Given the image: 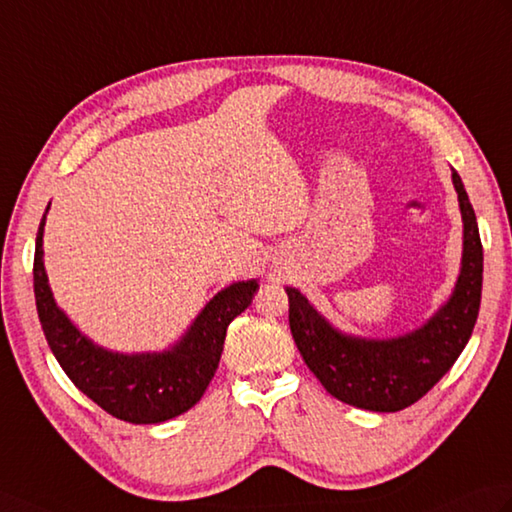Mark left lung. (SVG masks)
<instances>
[{"mask_svg": "<svg viewBox=\"0 0 512 512\" xmlns=\"http://www.w3.org/2000/svg\"><path fill=\"white\" fill-rule=\"evenodd\" d=\"M462 213V266L449 301L406 336L366 340L342 334L310 301L285 288L290 331L305 364L329 395L373 412H397L419 401L467 347L480 312L482 242L475 211L458 172H451Z\"/></svg>", "mask_w": 512, "mask_h": 512, "instance_id": "1", "label": "left lung"}]
</instances>
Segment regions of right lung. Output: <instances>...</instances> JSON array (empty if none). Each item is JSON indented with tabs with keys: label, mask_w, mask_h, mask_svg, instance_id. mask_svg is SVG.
Wrapping results in <instances>:
<instances>
[{
	"label": "right lung",
	"mask_w": 512,
	"mask_h": 512,
	"mask_svg": "<svg viewBox=\"0 0 512 512\" xmlns=\"http://www.w3.org/2000/svg\"><path fill=\"white\" fill-rule=\"evenodd\" d=\"M43 227L45 216L34 248V299L45 340L76 388L115 419L135 425L168 421L194 408L220 364L227 327L253 303L257 281H237L218 292L168 351H106L56 305L43 266Z\"/></svg>",
	"instance_id": "obj_1"
}]
</instances>
